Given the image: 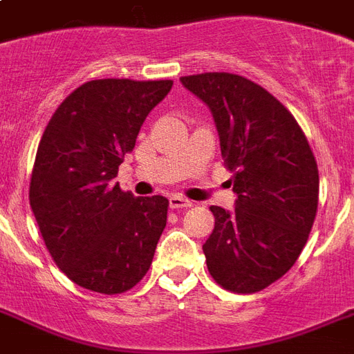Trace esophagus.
<instances>
[{
    "label": "esophagus",
    "instance_id": "34e87169",
    "mask_svg": "<svg viewBox=\"0 0 354 354\" xmlns=\"http://www.w3.org/2000/svg\"><path fill=\"white\" fill-rule=\"evenodd\" d=\"M169 204H171L172 209H187V207L193 206V202L187 201V198L182 195H172L171 198H169Z\"/></svg>",
    "mask_w": 354,
    "mask_h": 354
}]
</instances>
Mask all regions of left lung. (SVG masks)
Masks as SVG:
<instances>
[{"label":"left lung","instance_id":"8db88e82","mask_svg":"<svg viewBox=\"0 0 354 354\" xmlns=\"http://www.w3.org/2000/svg\"><path fill=\"white\" fill-rule=\"evenodd\" d=\"M180 81L212 111L237 196L232 212L209 207L207 271L225 290L254 293L284 277L306 245L319 196L317 163L293 115L260 85L228 72Z\"/></svg>","mask_w":354,"mask_h":354}]
</instances>
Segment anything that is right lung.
Wrapping results in <instances>:
<instances>
[{"mask_svg":"<svg viewBox=\"0 0 354 354\" xmlns=\"http://www.w3.org/2000/svg\"><path fill=\"white\" fill-rule=\"evenodd\" d=\"M171 88V80L87 81L46 126L29 204L53 261L85 290L122 293L150 269L169 201L137 198L113 178Z\"/></svg>","mask_w":354,"mask_h":354,"instance_id":"add662e5","label":"right lung"}]
</instances>
